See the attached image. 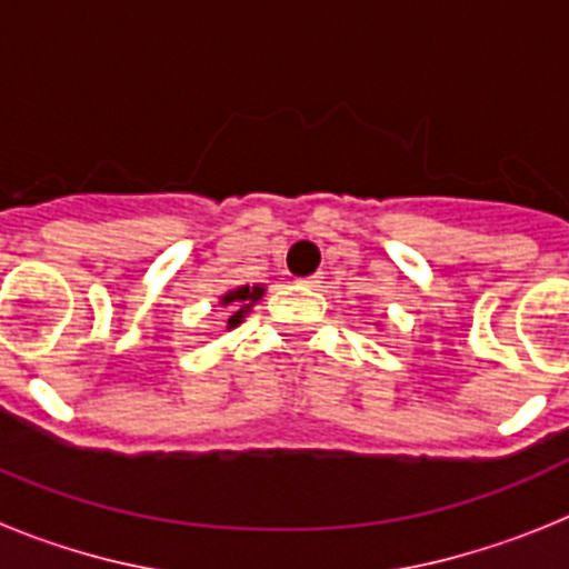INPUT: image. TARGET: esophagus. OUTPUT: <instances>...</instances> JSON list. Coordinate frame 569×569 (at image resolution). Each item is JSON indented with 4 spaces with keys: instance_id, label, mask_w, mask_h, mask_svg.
I'll return each instance as SVG.
<instances>
[{
    "instance_id": "1",
    "label": "esophagus",
    "mask_w": 569,
    "mask_h": 569,
    "mask_svg": "<svg viewBox=\"0 0 569 569\" xmlns=\"http://www.w3.org/2000/svg\"><path fill=\"white\" fill-rule=\"evenodd\" d=\"M321 279H325V276H321V273H313V276H305V279H301L299 284H305V288L316 290V288H321Z\"/></svg>"
}]
</instances>
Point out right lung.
<instances>
[{
    "label": "right lung",
    "instance_id": "right-lung-1",
    "mask_svg": "<svg viewBox=\"0 0 569 569\" xmlns=\"http://www.w3.org/2000/svg\"><path fill=\"white\" fill-rule=\"evenodd\" d=\"M261 296H264V284H253V288L241 284V288H233L219 296V308L228 310V330L241 325V319L250 313V308H253Z\"/></svg>",
    "mask_w": 569,
    "mask_h": 569
}]
</instances>
